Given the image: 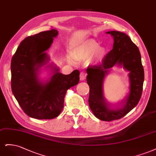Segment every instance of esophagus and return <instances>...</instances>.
I'll list each match as a JSON object with an SVG mask.
<instances>
[{
	"label": "esophagus",
	"mask_w": 156,
	"mask_h": 156,
	"mask_svg": "<svg viewBox=\"0 0 156 156\" xmlns=\"http://www.w3.org/2000/svg\"><path fill=\"white\" fill-rule=\"evenodd\" d=\"M87 76V73H85L84 71H82L80 73V80H82V81H83V80H84L85 79V78H86Z\"/></svg>",
	"instance_id": "34e87169"
}]
</instances>
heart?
I'll return each instance as SVG.
<instances>
[{"instance_id": "heart-1", "label": "heart", "mask_w": 156, "mask_h": 156, "mask_svg": "<svg viewBox=\"0 0 156 156\" xmlns=\"http://www.w3.org/2000/svg\"><path fill=\"white\" fill-rule=\"evenodd\" d=\"M96 54V58L98 60H102L105 51L102 48H100V45L94 41H88L81 45L76 51V57L78 59H83L93 56ZM70 62H74V58L71 55L69 57Z\"/></svg>"}]
</instances>
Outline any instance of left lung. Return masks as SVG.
<instances>
[{
	"label": "left lung",
	"mask_w": 156,
	"mask_h": 156,
	"mask_svg": "<svg viewBox=\"0 0 156 156\" xmlns=\"http://www.w3.org/2000/svg\"><path fill=\"white\" fill-rule=\"evenodd\" d=\"M105 33L113 37V49L104 57L102 64L87 69V82L89 86V104L94 115L104 121H112L121 119L137 105L141 97L144 76L139 50L131 39L118 31ZM115 66L129 72L130 85L127 96L113 108V105L104 97L103 83L109 69Z\"/></svg>",
	"instance_id": "1"
}]
</instances>
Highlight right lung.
Returning <instances> with one entry per match:
<instances>
[{
	"mask_svg": "<svg viewBox=\"0 0 156 156\" xmlns=\"http://www.w3.org/2000/svg\"><path fill=\"white\" fill-rule=\"evenodd\" d=\"M57 30L41 32L25 38L20 43L11 62L12 90L24 113L37 119H52L63 108L67 90L78 83L80 72L63 74L45 52L51 47ZM51 70L45 81L39 78L41 67Z\"/></svg>",
	"mask_w": 156,
	"mask_h": 156,
	"instance_id": "right-lung-1",
	"label": "right lung"
}]
</instances>
